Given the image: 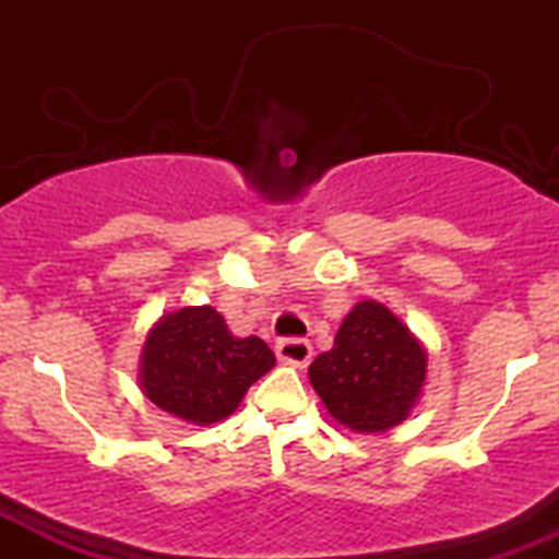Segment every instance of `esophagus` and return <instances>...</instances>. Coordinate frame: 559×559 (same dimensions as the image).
<instances>
[{"label":"esophagus","mask_w":559,"mask_h":559,"mask_svg":"<svg viewBox=\"0 0 559 559\" xmlns=\"http://www.w3.org/2000/svg\"><path fill=\"white\" fill-rule=\"evenodd\" d=\"M275 355L281 362L294 365V368H307L312 360V344L307 338H281L275 344Z\"/></svg>","instance_id":"34e87169"}]
</instances>
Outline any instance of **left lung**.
<instances>
[{
  "instance_id": "1",
  "label": "left lung",
  "mask_w": 559,
  "mask_h": 559,
  "mask_svg": "<svg viewBox=\"0 0 559 559\" xmlns=\"http://www.w3.org/2000/svg\"><path fill=\"white\" fill-rule=\"evenodd\" d=\"M426 349L389 307L365 299L307 376L325 409L357 433L400 426L426 383Z\"/></svg>"
}]
</instances>
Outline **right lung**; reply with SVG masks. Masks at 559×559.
Returning a JSON list of instances; mask_svg holds the SVG:
<instances>
[{
	"label": "right lung",
	"mask_w": 559,
	"mask_h": 559,
	"mask_svg": "<svg viewBox=\"0 0 559 559\" xmlns=\"http://www.w3.org/2000/svg\"><path fill=\"white\" fill-rule=\"evenodd\" d=\"M275 365L262 338H239L215 307H181L146 333L139 386L159 409L194 426L228 418Z\"/></svg>",
	"instance_id": "add662e5"
}]
</instances>
